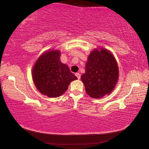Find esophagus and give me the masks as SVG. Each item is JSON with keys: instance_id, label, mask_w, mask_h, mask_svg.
I'll use <instances>...</instances> for the list:
<instances>
[{"instance_id": "34e87169", "label": "esophagus", "mask_w": 149, "mask_h": 149, "mask_svg": "<svg viewBox=\"0 0 149 149\" xmlns=\"http://www.w3.org/2000/svg\"><path fill=\"white\" fill-rule=\"evenodd\" d=\"M75 76H76L78 79H80V77H81V74H79V73H76V74H75Z\"/></svg>"}]
</instances>
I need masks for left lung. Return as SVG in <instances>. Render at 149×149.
<instances>
[{
	"mask_svg": "<svg viewBox=\"0 0 149 149\" xmlns=\"http://www.w3.org/2000/svg\"><path fill=\"white\" fill-rule=\"evenodd\" d=\"M118 77V63L112 52L102 47L93 49L88 56L85 72L81 76L87 94L93 99L110 94Z\"/></svg>",
	"mask_w": 149,
	"mask_h": 149,
	"instance_id": "obj_1",
	"label": "left lung"
}]
</instances>
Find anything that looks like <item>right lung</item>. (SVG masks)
Returning <instances> with one entry per match:
<instances>
[{
    "instance_id": "1",
    "label": "right lung",
    "mask_w": 149,
    "mask_h": 149,
    "mask_svg": "<svg viewBox=\"0 0 149 149\" xmlns=\"http://www.w3.org/2000/svg\"><path fill=\"white\" fill-rule=\"evenodd\" d=\"M59 50H48L40 56L32 69V78L37 90L48 97H58L66 91L77 78L68 65L60 61Z\"/></svg>"
}]
</instances>
